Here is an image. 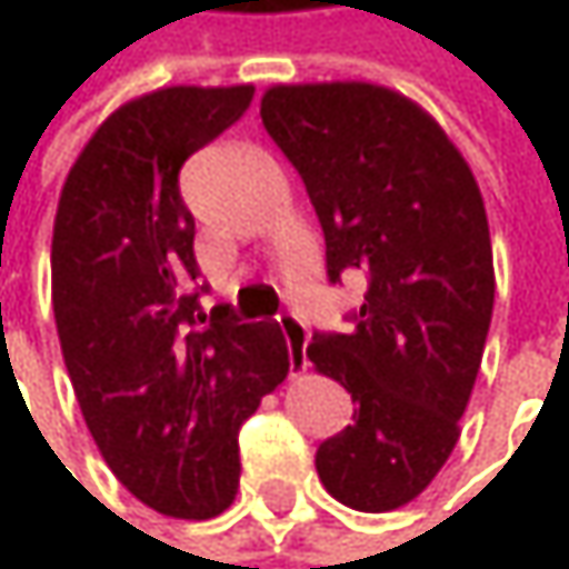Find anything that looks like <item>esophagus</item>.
<instances>
[{
    "instance_id": "obj_1",
    "label": "esophagus",
    "mask_w": 569,
    "mask_h": 569,
    "mask_svg": "<svg viewBox=\"0 0 569 569\" xmlns=\"http://www.w3.org/2000/svg\"><path fill=\"white\" fill-rule=\"evenodd\" d=\"M280 329L286 336V346H289V356H292V369H306V339H309V329L296 319V316H280L277 319Z\"/></svg>"
}]
</instances>
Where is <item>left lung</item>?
Listing matches in <instances>:
<instances>
[{
	"label": "left lung",
	"mask_w": 569,
	"mask_h": 569,
	"mask_svg": "<svg viewBox=\"0 0 569 569\" xmlns=\"http://www.w3.org/2000/svg\"><path fill=\"white\" fill-rule=\"evenodd\" d=\"M267 134L299 171L326 237V273H366L349 332H316L306 359L352 401L316 471L346 508L415 501L458 445L495 309L478 180L438 121L382 84H277Z\"/></svg>",
	"instance_id": "8db88e82"
}]
</instances>
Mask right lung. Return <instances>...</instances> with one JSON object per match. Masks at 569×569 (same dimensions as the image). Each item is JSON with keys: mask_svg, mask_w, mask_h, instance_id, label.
I'll use <instances>...</instances> for the list:
<instances>
[{"mask_svg": "<svg viewBox=\"0 0 569 569\" xmlns=\"http://www.w3.org/2000/svg\"><path fill=\"white\" fill-rule=\"evenodd\" d=\"M253 84H177L121 104L64 177L52 233L58 342L84 425L114 478L183 520L240 488V425L289 372L277 322L203 312L183 161L223 134Z\"/></svg>", "mask_w": 569, "mask_h": 569, "instance_id": "right-lung-1", "label": "right lung"}]
</instances>
